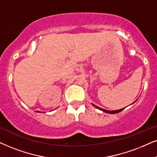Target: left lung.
<instances>
[{"mask_svg":"<svg viewBox=\"0 0 157 157\" xmlns=\"http://www.w3.org/2000/svg\"><path fill=\"white\" fill-rule=\"evenodd\" d=\"M93 105L95 106V107L96 108H98V109L102 110V111H103V112H105V113H111V114L118 113L122 111V110H124V109H123V108H121V109H120V110H107L103 109V108H99V107H98V106H96V105Z\"/></svg>","mask_w":157,"mask_h":157,"instance_id":"obj_1","label":"left lung"}]
</instances>
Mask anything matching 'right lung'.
Masks as SVG:
<instances>
[{"instance_id":"1","label":"right lung","mask_w":157,"mask_h":157,"mask_svg":"<svg viewBox=\"0 0 157 157\" xmlns=\"http://www.w3.org/2000/svg\"><path fill=\"white\" fill-rule=\"evenodd\" d=\"M36 112H40V111H36Z\"/></svg>"}]
</instances>
